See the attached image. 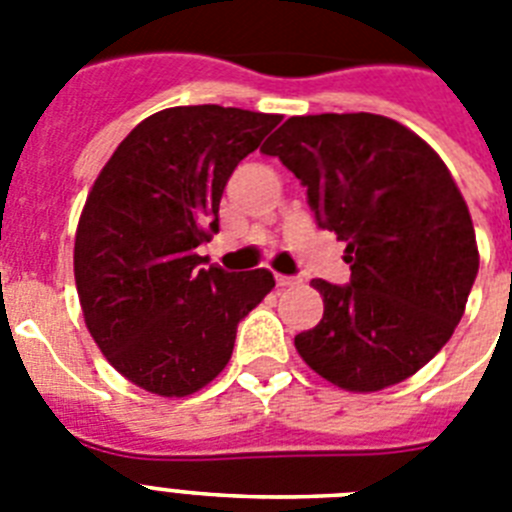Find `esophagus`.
I'll list each match as a JSON object with an SVG mask.
<instances>
[{
  "instance_id": "34e87169",
  "label": "esophagus",
  "mask_w": 512,
  "mask_h": 512,
  "mask_svg": "<svg viewBox=\"0 0 512 512\" xmlns=\"http://www.w3.org/2000/svg\"><path fill=\"white\" fill-rule=\"evenodd\" d=\"M276 283L281 286V289H289V286H296V283H299V278L281 276V273H276Z\"/></svg>"
}]
</instances>
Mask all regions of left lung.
I'll list each match as a JSON object with an SVG mask.
<instances>
[{"label": "left lung", "mask_w": 512, "mask_h": 512, "mask_svg": "<svg viewBox=\"0 0 512 512\" xmlns=\"http://www.w3.org/2000/svg\"><path fill=\"white\" fill-rule=\"evenodd\" d=\"M260 150L302 179L351 265L349 286L312 281L325 312L294 338L299 356L351 393L419 372L453 336L479 270L448 166L409 127L367 111L291 117Z\"/></svg>", "instance_id": "8db88e82"}]
</instances>
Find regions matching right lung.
Returning a JSON list of instances; mask_svg holds the SVG:
<instances>
[{
    "label": "right lung",
    "instance_id": "1",
    "mask_svg": "<svg viewBox=\"0 0 512 512\" xmlns=\"http://www.w3.org/2000/svg\"><path fill=\"white\" fill-rule=\"evenodd\" d=\"M281 114L174 106L124 137L88 192L75 234L85 325L119 375L184 398L221 375L236 325L276 286L265 268L226 273L197 247L218 231L231 171Z\"/></svg>",
    "mask_w": 512,
    "mask_h": 512
}]
</instances>
